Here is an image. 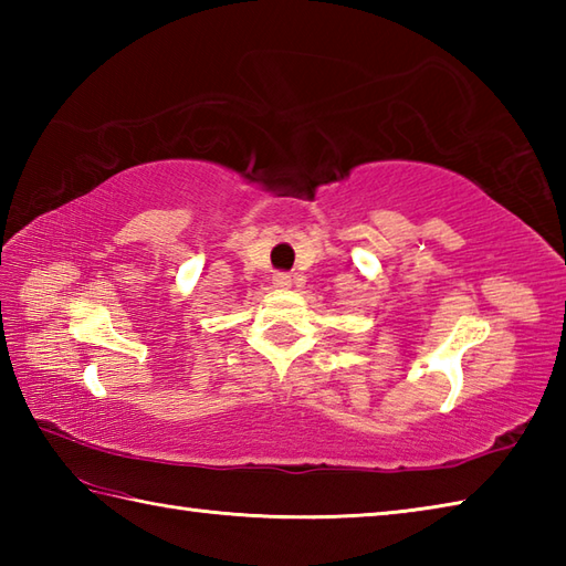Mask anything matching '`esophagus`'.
Returning a JSON list of instances; mask_svg holds the SVG:
<instances>
[{
	"label": "esophagus",
	"instance_id": "obj_1",
	"mask_svg": "<svg viewBox=\"0 0 566 566\" xmlns=\"http://www.w3.org/2000/svg\"><path fill=\"white\" fill-rule=\"evenodd\" d=\"M272 284L276 286V290H290V286H292V274L290 272H274Z\"/></svg>",
	"mask_w": 566,
	"mask_h": 566
}]
</instances>
